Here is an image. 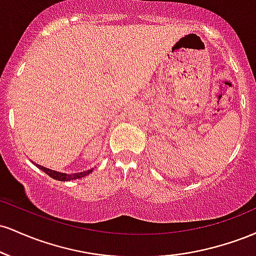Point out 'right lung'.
I'll use <instances>...</instances> for the list:
<instances>
[{
  "mask_svg": "<svg viewBox=\"0 0 256 256\" xmlns=\"http://www.w3.org/2000/svg\"><path fill=\"white\" fill-rule=\"evenodd\" d=\"M36 166L40 170H42L43 172H46V174L49 176V177L56 179V180H60V182H67V180H72V179H78V178L85 177V176H88V174H89V173L92 172V170H94V168H90V170H86V171H83V172H78V173H72V174H67V173L58 172V171H54V170L46 168V167H43V166L38 165V164H36Z\"/></svg>",
  "mask_w": 256,
  "mask_h": 256,
  "instance_id": "right-lung-1",
  "label": "right lung"
}]
</instances>
